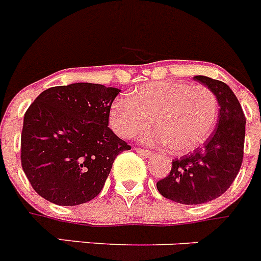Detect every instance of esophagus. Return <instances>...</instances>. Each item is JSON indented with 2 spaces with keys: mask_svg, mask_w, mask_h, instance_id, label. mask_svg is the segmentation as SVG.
Here are the masks:
<instances>
[{
  "mask_svg": "<svg viewBox=\"0 0 261 261\" xmlns=\"http://www.w3.org/2000/svg\"><path fill=\"white\" fill-rule=\"evenodd\" d=\"M135 152L138 153V154L143 155V157H150L152 155V152H149V150H145V149H142V148H135Z\"/></svg>",
  "mask_w": 261,
  "mask_h": 261,
  "instance_id": "34e87169",
  "label": "esophagus"
}]
</instances>
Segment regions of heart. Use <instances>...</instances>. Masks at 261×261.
Masks as SVG:
<instances>
[{"label":"heart","mask_w":261,"mask_h":261,"mask_svg":"<svg viewBox=\"0 0 261 261\" xmlns=\"http://www.w3.org/2000/svg\"><path fill=\"white\" fill-rule=\"evenodd\" d=\"M215 94L202 85L158 81L143 85L128 96L116 99L109 111L112 130L131 139L153 125L158 133L148 138L167 144L175 153H186L203 144L218 123Z\"/></svg>","instance_id":"heart-1"}]
</instances>
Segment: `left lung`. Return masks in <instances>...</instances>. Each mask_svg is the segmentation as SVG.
Returning <instances> with one entry per match:
<instances>
[{"label":"left lung","mask_w":261,"mask_h":261,"mask_svg":"<svg viewBox=\"0 0 261 261\" xmlns=\"http://www.w3.org/2000/svg\"><path fill=\"white\" fill-rule=\"evenodd\" d=\"M193 80L215 94L220 109L213 135L193 153L172 161L170 174L157 182L165 198L182 204L206 203L225 193L241 169L245 144L246 118L234 92L206 75Z\"/></svg>","instance_id":"1"}]
</instances>
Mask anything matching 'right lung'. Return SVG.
<instances>
[{
	"label": "right lung",
	"instance_id": "add662e5",
	"mask_svg": "<svg viewBox=\"0 0 261 261\" xmlns=\"http://www.w3.org/2000/svg\"><path fill=\"white\" fill-rule=\"evenodd\" d=\"M121 90L90 82L41 92L24 114L21 167L36 192L59 206L100 193L119 153L131 149L108 127Z\"/></svg>",
	"mask_w": 261,
	"mask_h": 261
}]
</instances>
